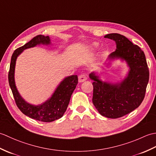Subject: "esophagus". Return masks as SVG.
Masks as SVG:
<instances>
[{
    "mask_svg": "<svg viewBox=\"0 0 156 156\" xmlns=\"http://www.w3.org/2000/svg\"><path fill=\"white\" fill-rule=\"evenodd\" d=\"M87 80V76L85 74H80L78 76V81L79 82H83Z\"/></svg>",
    "mask_w": 156,
    "mask_h": 156,
    "instance_id": "esophagus-1",
    "label": "esophagus"
}]
</instances>
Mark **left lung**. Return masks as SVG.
<instances>
[{
	"instance_id": "obj_1",
	"label": "left lung",
	"mask_w": 156,
	"mask_h": 156,
	"mask_svg": "<svg viewBox=\"0 0 156 156\" xmlns=\"http://www.w3.org/2000/svg\"><path fill=\"white\" fill-rule=\"evenodd\" d=\"M105 38L115 41L117 49L108 59L125 60L129 71L120 83L102 82L96 73L90 74L94 82L92 102L99 113L107 118L117 119L129 114L143 101L149 81V68L144 52L137 45L119 34H110Z\"/></svg>"
}]
</instances>
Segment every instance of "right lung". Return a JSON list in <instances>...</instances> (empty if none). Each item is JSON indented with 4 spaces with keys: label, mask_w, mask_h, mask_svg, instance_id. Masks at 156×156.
I'll use <instances>...</instances> for the list:
<instances>
[{
    "label": "right lung",
    "mask_w": 156,
    "mask_h": 156,
    "mask_svg": "<svg viewBox=\"0 0 156 156\" xmlns=\"http://www.w3.org/2000/svg\"><path fill=\"white\" fill-rule=\"evenodd\" d=\"M50 44L49 36L39 35L22 47L15 49L12 55L9 72V83L17 107L26 116L42 122H52L60 119L64 115L71 96L78 84L77 75L65 78L58 85L50 98L41 105H34L26 102L19 94L15 82V68L16 58L23 50L39 44L49 45Z\"/></svg>",
    "instance_id": "1"
}]
</instances>
